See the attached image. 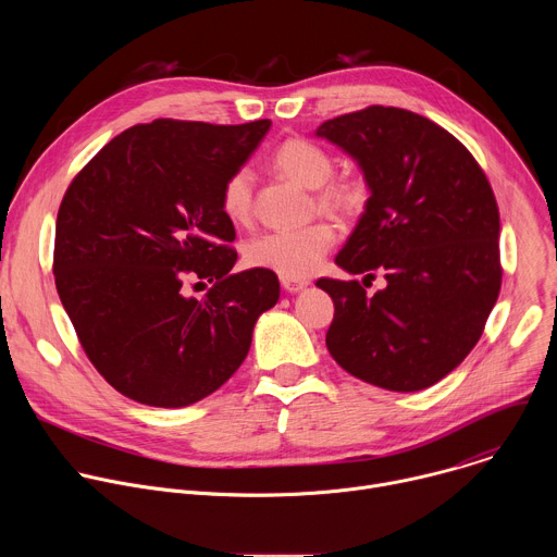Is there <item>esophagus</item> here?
<instances>
[{"label":"esophagus","instance_id":"34e87169","mask_svg":"<svg viewBox=\"0 0 557 557\" xmlns=\"http://www.w3.org/2000/svg\"><path fill=\"white\" fill-rule=\"evenodd\" d=\"M280 282H282L284 290H288V293H299V290H304L310 284L308 280H293V277H282Z\"/></svg>","mask_w":557,"mask_h":557}]
</instances>
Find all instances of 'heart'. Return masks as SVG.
<instances>
[{"mask_svg": "<svg viewBox=\"0 0 557 557\" xmlns=\"http://www.w3.org/2000/svg\"><path fill=\"white\" fill-rule=\"evenodd\" d=\"M271 168L306 187L317 189V205L329 213L355 215L366 205L368 191L355 178L331 181L335 172L333 156L306 138H288L271 153ZM220 207L233 222H245L253 209V174L235 170L222 185ZM335 226L329 222H310L299 228L262 233L247 245V262L256 269L273 271L282 277L301 280L322 264L335 245Z\"/></svg>", "mask_w": 557, "mask_h": 557, "instance_id": "obj_1", "label": "heart"}]
</instances>
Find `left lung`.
Wrapping results in <instances>:
<instances>
[{
	"label": "left lung",
	"mask_w": 557,
	"mask_h": 557,
	"mask_svg": "<svg viewBox=\"0 0 557 557\" xmlns=\"http://www.w3.org/2000/svg\"><path fill=\"white\" fill-rule=\"evenodd\" d=\"M314 134L352 156L370 189L335 262L387 282L366 297L357 280H317L335 304L329 352L383 389L430 387L479 344L500 293L492 185L458 138L401 108L370 106Z\"/></svg>",
	"instance_id": "obj_1"
}]
</instances>
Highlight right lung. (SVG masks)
I'll list each match as a JSON object with an SVG mask.
<instances>
[{"mask_svg": "<svg viewBox=\"0 0 557 557\" xmlns=\"http://www.w3.org/2000/svg\"><path fill=\"white\" fill-rule=\"evenodd\" d=\"M269 127L156 119L121 132L70 183L54 228L57 293L88 359L127 399H205L277 304L273 271H231L235 228L220 207L224 181ZM185 278L214 286L187 298Z\"/></svg>", "mask_w": 557, "mask_h": 557, "instance_id": "1", "label": "right lung"}]
</instances>
